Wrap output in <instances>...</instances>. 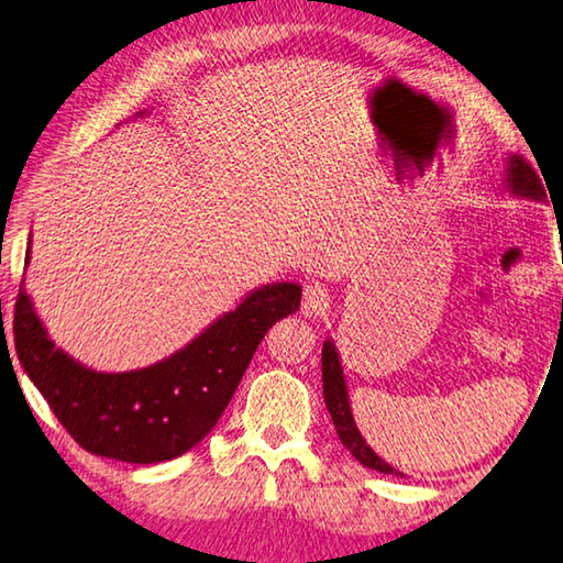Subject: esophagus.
Instances as JSON below:
<instances>
[{
    "label": "esophagus",
    "mask_w": 563,
    "mask_h": 563,
    "mask_svg": "<svg viewBox=\"0 0 563 563\" xmlns=\"http://www.w3.org/2000/svg\"><path fill=\"white\" fill-rule=\"evenodd\" d=\"M328 301H331V296H328L325 286L318 284V282H309L303 286L301 313L303 316H321L328 309Z\"/></svg>",
    "instance_id": "obj_1"
}]
</instances>
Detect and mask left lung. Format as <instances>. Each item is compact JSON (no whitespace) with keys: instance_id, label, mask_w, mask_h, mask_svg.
<instances>
[{"instance_id":"obj_1","label":"left lung","mask_w":563,"mask_h":563,"mask_svg":"<svg viewBox=\"0 0 563 563\" xmlns=\"http://www.w3.org/2000/svg\"><path fill=\"white\" fill-rule=\"evenodd\" d=\"M505 188L517 198H527V200H544L547 198L542 178H539L534 174V168L519 156L505 158ZM321 367H323L325 407H328V413H331L333 427L338 431V439L343 441V446L353 453L360 463L367 465V468L379 471V473H397L385 459H379V455L367 446V441L363 439V433H360V429H357V423L353 419V409H350V397H347L341 355H338V347L331 341V335L323 341Z\"/></svg>"}]
</instances>
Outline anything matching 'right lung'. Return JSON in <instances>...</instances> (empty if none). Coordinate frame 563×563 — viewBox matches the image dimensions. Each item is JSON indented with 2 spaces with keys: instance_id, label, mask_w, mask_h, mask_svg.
Masks as SVG:
<instances>
[{
  "instance_id": "obj_1",
  "label": "right lung",
  "mask_w": 563,
  "mask_h": 563,
  "mask_svg": "<svg viewBox=\"0 0 563 563\" xmlns=\"http://www.w3.org/2000/svg\"><path fill=\"white\" fill-rule=\"evenodd\" d=\"M299 301L301 286L294 282L257 286L174 355L130 373H100L51 341L21 284L14 345L24 373L85 451L150 465L172 461L206 439L264 333L299 309Z\"/></svg>"
}]
</instances>
